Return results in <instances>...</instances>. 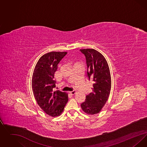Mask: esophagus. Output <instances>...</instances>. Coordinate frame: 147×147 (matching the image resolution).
<instances>
[{
  "label": "esophagus",
  "mask_w": 147,
  "mask_h": 147,
  "mask_svg": "<svg viewBox=\"0 0 147 147\" xmlns=\"http://www.w3.org/2000/svg\"><path fill=\"white\" fill-rule=\"evenodd\" d=\"M69 92H70V94H71V95H74V94H76V91H75V90H73V91H70Z\"/></svg>",
  "instance_id": "34e87169"
}]
</instances>
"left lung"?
<instances>
[{"mask_svg":"<svg viewBox=\"0 0 147 147\" xmlns=\"http://www.w3.org/2000/svg\"><path fill=\"white\" fill-rule=\"evenodd\" d=\"M86 58V76L90 80L92 91L81 104L83 111L89 115L99 113L105 105L111 88V74L105 57L94 49H80Z\"/></svg>","mask_w":147,"mask_h":147,"instance_id":"left-lung-1","label":"left lung"}]
</instances>
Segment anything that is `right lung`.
Segmentation results:
<instances>
[{
	"label": "right lung",
	"instance_id": "right-lung-1",
	"mask_svg": "<svg viewBox=\"0 0 147 147\" xmlns=\"http://www.w3.org/2000/svg\"><path fill=\"white\" fill-rule=\"evenodd\" d=\"M67 52H51L42 56L35 66L32 78V89L35 99L42 110L52 117L63 112L68 98L65 92L53 91L56 82L54 74L57 65Z\"/></svg>",
	"mask_w": 147,
	"mask_h": 147
}]
</instances>
